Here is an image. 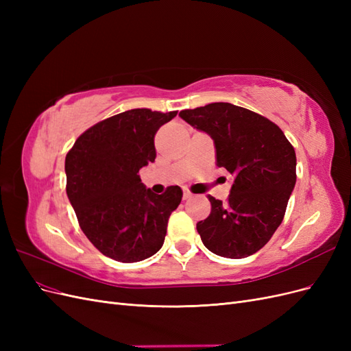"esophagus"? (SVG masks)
Returning <instances> with one entry per match:
<instances>
[{
  "mask_svg": "<svg viewBox=\"0 0 351 351\" xmlns=\"http://www.w3.org/2000/svg\"><path fill=\"white\" fill-rule=\"evenodd\" d=\"M190 197H192V193H190L189 190H184V192H183V199L187 200V199H190Z\"/></svg>",
  "mask_w": 351,
  "mask_h": 351,
  "instance_id": "34e87169",
  "label": "esophagus"
}]
</instances>
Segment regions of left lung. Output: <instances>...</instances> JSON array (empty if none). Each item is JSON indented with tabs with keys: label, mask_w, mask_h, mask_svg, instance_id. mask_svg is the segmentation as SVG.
I'll return each instance as SVG.
<instances>
[{
	"label": "left lung",
	"mask_w": 351,
	"mask_h": 351,
	"mask_svg": "<svg viewBox=\"0 0 351 351\" xmlns=\"http://www.w3.org/2000/svg\"><path fill=\"white\" fill-rule=\"evenodd\" d=\"M178 115L210 136L217 165L234 176L227 204L208 196L210 214L196 224L202 243L222 258H247L282 222L295 184L294 147L277 124L228 102Z\"/></svg>",
	"instance_id": "8db88e82"
}]
</instances>
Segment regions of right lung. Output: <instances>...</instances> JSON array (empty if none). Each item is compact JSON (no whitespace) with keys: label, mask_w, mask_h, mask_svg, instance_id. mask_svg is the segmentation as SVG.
Returning a JSON list of instances; mask_svg holds the SVG:
<instances>
[{"label":"right lung","mask_w":351,"mask_h":351,"mask_svg":"<svg viewBox=\"0 0 351 351\" xmlns=\"http://www.w3.org/2000/svg\"><path fill=\"white\" fill-rule=\"evenodd\" d=\"M177 111L136 108L110 117L77 137L66 156L67 196L84 236L102 254L132 263L162 247L171 212L183 197L169 186L155 195L139 169L155 161L154 137Z\"/></svg>","instance_id":"obj_1"}]
</instances>
